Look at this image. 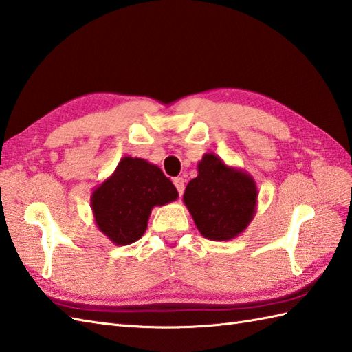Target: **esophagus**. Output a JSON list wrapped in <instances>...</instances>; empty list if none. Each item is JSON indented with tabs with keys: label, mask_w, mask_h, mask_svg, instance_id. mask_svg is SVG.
Returning a JSON list of instances; mask_svg holds the SVG:
<instances>
[{
	"label": "esophagus",
	"mask_w": 352,
	"mask_h": 352,
	"mask_svg": "<svg viewBox=\"0 0 352 352\" xmlns=\"http://www.w3.org/2000/svg\"><path fill=\"white\" fill-rule=\"evenodd\" d=\"M174 184H175V188L178 190V195L182 197L183 192H184V178H182V177L174 178Z\"/></svg>",
	"instance_id": "34e87169"
}]
</instances>
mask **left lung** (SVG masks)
Masks as SVG:
<instances>
[{"mask_svg": "<svg viewBox=\"0 0 352 352\" xmlns=\"http://www.w3.org/2000/svg\"><path fill=\"white\" fill-rule=\"evenodd\" d=\"M257 184L248 172L228 166L219 155L206 153L198 177L186 186L183 201L198 231L223 242L248 228L257 212Z\"/></svg>", "mask_w": 352, "mask_h": 352, "instance_id": "1", "label": "left lung"}]
</instances>
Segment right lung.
<instances>
[{"instance_id":"add662e5","label":"right lung","mask_w":352,"mask_h":352,"mask_svg":"<svg viewBox=\"0 0 352 352\" xmlns=\"http://www.w3.org/2000/svg\"><path fill=\"white\" fill-rule=\"evenodd\" d=\"M177 198L175 186L159 166L126 155L113 174L94 189L91 207L101 233L110 242L124 246L145 234L155 206H166Z\"/></svg>"}]
</instances>
